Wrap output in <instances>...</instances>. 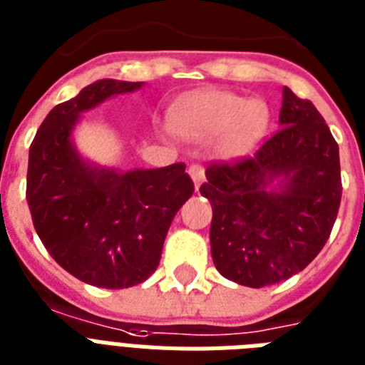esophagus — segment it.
Segmentation results:
<instances>
[{
    "label": "esophagus",
    "instance_id": "esophagus-1",
    "mask_svg": "<svg viewBox=\"0 0 365 365\" xmlns=\"http://www.w3.org/2000/svg\"><path fill=\"white\" fill-rule=\"evenodd\" d=\"M189 176L193 178L195 185L199 187L200 183L205 182V166L200 165V163H193V165L189 166Z\"/></svg>",
    "mask_w": 365,
    "mask_h": 365
}]
</instances>
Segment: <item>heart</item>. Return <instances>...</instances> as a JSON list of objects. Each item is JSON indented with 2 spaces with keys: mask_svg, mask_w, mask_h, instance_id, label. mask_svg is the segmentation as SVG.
<instances>
[{
  "mask_svg": "<svg viewBox=\"0 0 365 365\" xmlns=\"http://www.w3.org/2000/svg\"><path fill=\"white\" fill-rule=\"evenodd\" d=\"M269 108L263 100H246L227 91H202L189 96L176 115V130L195 142H210L222 134L225 155H246L265 136Z\"/></svg>",
  "mask_w": 365,
  "mask_h": 365,
  "instance_id": "heart-1",
  "label": "heart"
}]
</instances>
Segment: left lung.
<instances>
[{"label": "left lung", "mask_w": 365, "mask_h": 365, "mask_svg": "<svg viewBox=\"0 0 365 365\" xmlns=\"http://www.w3.org/2000/svg\"><path fill=\"white\" fill-rule=\"evenodd\" d=\"M278 123L252 157L214 163L200 185L214 212V265L248 288L303 271L329 239L341 205L339 145L311 100L284 87Z\"/></svg>", "instance_id": "obj_1"}]
</instances>
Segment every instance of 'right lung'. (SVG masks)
<instances>
[{"instance_id": "right-lung-1", "label": "right lung", "mask_w": 365, "mask_h": 365, "mask_svg": "<svg viewBox=\"0 0 365 365\" xmlns=\"http://www.w3.org/2000/svg\"><path fill=\"white\" fill-rule=\"evenodd\" d=\"M142 83L100 79L54 106L30 145L26 199L43 246L91 286L130 288L159 267L176 212L193 195L183 163L153 170L88 165L71 142L83 111Z\"/></svg>"}]
</instances>
